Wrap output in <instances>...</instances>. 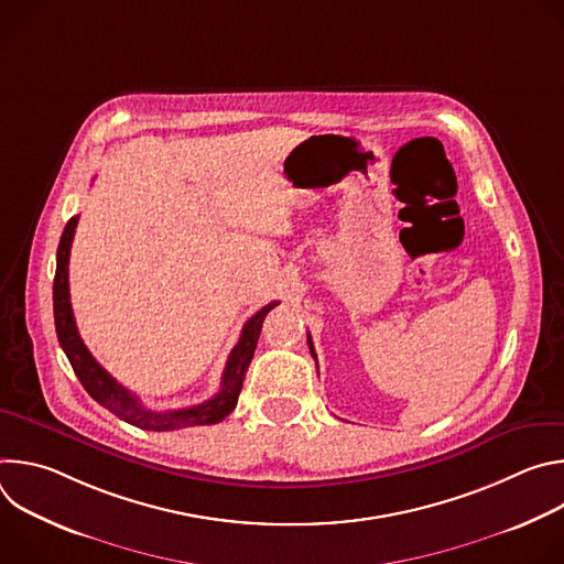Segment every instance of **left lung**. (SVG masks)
I'll return each instance as SVG.
<instances>
[{"mask_svg": "<svg viewBox=\"0 0 564 564\" xmlns=\"http://www.w3.org/2000/svg\"><path fill=\"white\" fill-rule=\"evenodd\" d=\"M307 346H310V352H312V357H314V348H312V339H310V335H307Z\"/></svg>", "mask_w": 564, "mask_h": 564, "instance_id": "obj_1", "label": "left lung"}]
</instances>
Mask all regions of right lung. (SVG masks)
Returning a JSON list of instances; mask_svg holds the SVG:
<instances>
[{"mask_svg": "<svg viewBox=\"0 0 564 564\" xmlns=\"http://www.w3.org/2000/svg\"><path fill=\"white\" fill-rule=\"evenodd\" d=\"M77 218L73 216L59 238L57 246V265H55V279H53V316H55V333L57 341L68 357L73 372L77 375L79 383L85 386V390L98 401L100 406L111 411L116 417L124 420L131 426H138L142 431H178L187 426H209L223 422L234 409L240 394V388H243L246 372L250 368V361L257 350V341L263 328V321L272 307L279 305V301L268 303L261 307L248 324L243 326V333H240L238 344L227 357L225 370H223V381L220 390L203 401L198 406L181 409V411H149L144 409L138 397L127 390L122 383H118L87 350L85 341L79 339L73 310H70V294H68V257H70V243L75 236Z\"/></svg>", "mask_w": 564, "mask_h": 564, "instance_id": "right-lung-1", "label": "right lung"}]
</instances>
